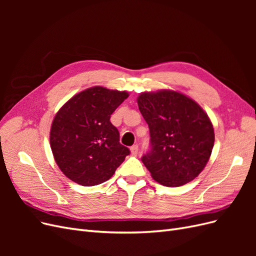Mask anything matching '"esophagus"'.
<instances>
[{
    "instance_id": "1",
    "label": "esophagus",
    "mask_w": 256,
    "mask_h": 256,
    "mask_svg": "<svg viewBox=\"0 0 256 256\" xmlns=\"http://www.w3.org/2000/svg\"><path fill=\"white\" fill-rule=\"evenodd\" d=\"M130 150H131V154H132V156H136L138 152V146L136 144L132 145L130 147Z\"/></svg>"
}]
</instances>
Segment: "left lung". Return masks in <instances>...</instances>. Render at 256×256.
Returning a JSON list of instances; mask_svg holds the SVG:
<instances>
[{
  "label": "left lung",
  "instance_id": "1",
  "mask_svg": "<svg viewBox=\"0 0 256 256\" xmlns=\"http://www.w3.org/2000/svg\"><path fill=\"white\" fill-rule=\"evenodd\" d=\"M138 109L150 128L142 162L166 187L187 184L203 171L214 143L212 124L194 100L174 90L142 92Z\"/></svg>",
  "mask_w": 256,
  "mask_h": 256
}]
</instances>
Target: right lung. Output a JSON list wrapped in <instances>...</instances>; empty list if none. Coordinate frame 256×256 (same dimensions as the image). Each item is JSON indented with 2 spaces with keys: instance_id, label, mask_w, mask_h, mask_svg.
Masks as SVG:
<instances>
[{
  "instance_id": "obj_1",
  "label": "right lung",
  "mask_w": 256,
  "mask_h": 256,
  "mask_svg": "<svg viewBox=\"0 0 256 256\" xmlns=\"http://www.w3.org/2000/svg\"><path fill=\"white\" fill-rule=\"evenodd\" d=\"M128 96L125 90L94 86L74 95L56 113L50 145L54 160L69 180L85 187L102 184L130 154L110 122Z\"/></svg>"
}]
</instances>
